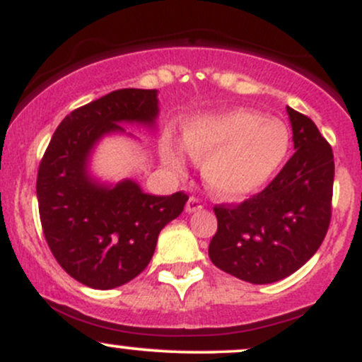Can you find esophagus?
I'll return each instance as SVG.
<instances>
[{
	"mask_svg": "<svg viewBox=\"0 0 362 362\" xmlns=\"http://www.w3.org/2000/svg\"><path fill=\"white\" fill-rule=\"evenodd\" d=\"M202 209V201L197 197H190L189 201H187V206H185V211L187 213H195V211Z\"/></svg>",
	"mask_w": 362,
	"mask_h": 362,
	"instance_id": "34e87169",
	"label": "esophagus"
}]
</instances>
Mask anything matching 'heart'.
<instances>
[{"mask_svg": "<svg viewBox=\"0 0 362 362\" xmlns=\"http://www.w3.org/2000/svg\"><path fill=\"white\" fill-rule=\"evenodd\" d=\"M182 144L195 160L206 185L224 199H240L262 189L279 172L289 153V131L281 120L264 119L248 109H230L195 115L184 124ZM161 156L180 172L184 151L165 141Z\"/></svg>", "mask_w": 362, "mask_h": 362, "instance_id": "b5f03b06", "label": "heart"}]
</instances>
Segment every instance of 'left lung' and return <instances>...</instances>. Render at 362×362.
<instances>
[{"mask_svg": "<svg viewBox=\"0 0 362 362\" xmlns=\"http://www.w3.org/2000/svg\"><path fill=\"white\" fill-rule=\"evenodd\" d=\"M294 155L262 192L242 204L214 206L218 231L209 259L252 284H271L305 265L332 218L334 153L315 122L288 107Z\"/></svg>", "mask_w": 362, "mask_h": 362, "instance_id": "8db88e82", "label": "left lung"}]
</instances>
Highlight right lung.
I'll return each instance as SVG.
<instances>
[{
  "instance_id": "1",
  "label": "right lung",
  "mask_w": 362,
  "mask_h": 362,
  "mask_svg": "<svg viewBox=\"0 0 362 362\" xmlns=\"http://www.w3.org/2000/svg\"><path fill=\"white\" fill-rule=\"evenodd\" d=\"M158 91L124 88L66 115L45 149L37 199L45 242L73 279L114 289L146 269L165 224L184 211L189 195H151L134 180L100 184L88 172L95 144L120 122L155 127Z\"/></svg>"
}]
</instances>
